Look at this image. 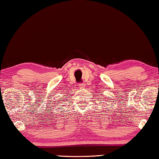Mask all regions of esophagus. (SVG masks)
<instances>
[{"label":"esophagus","instance_id":"1","mask_svg":"<svg viewBox=\"0 0 159 159\" xmlns=\"http://www.w3.org/2000/svg\"><path fill=\"white\" fill-rule=\"evenodd\" d=\"M79 87L80 88H84L85 86H84V84H79Z\"/></svg>","mask_w":159,"mask_h":159}]
</instances>
